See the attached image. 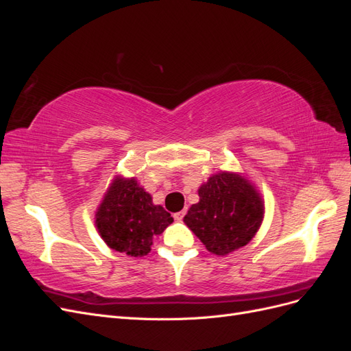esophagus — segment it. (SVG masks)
<instances>
[{"mask_svg": "<svg viewBox=\"0 0 351 351\" xmlns=\"http://www.w3.org/2000/svg\"><path fill=\"white\" fill-rule=\"evenodd\" d=\"M184 215H186V209L180 210V212H177V214H174V219L176 221H182L184 218Z\"/></svg>", "mask_w": 351, "mask_h": 351, "instance_id": "34e87169", "label": "esophagus"}]
</instances>
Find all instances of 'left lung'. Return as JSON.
Wrapping results in <instances>:
<instances>
[{"label":"left lung","mask_w":351,"mask_h":351,"mask_svg":"<svg viewBox=\"0 0 351 351\" xmlns=\"http://www.w3.org/2000/svg\"><path fill=\"white\" fill-rule=\"evenodd\" d=\"M199 204L184 217L186 226L215 254L246 246L263 218V204L253 186L237 174L212 176L199 189Z\"/></svg>","instance_id":"left-lung-1"}]
</instances>
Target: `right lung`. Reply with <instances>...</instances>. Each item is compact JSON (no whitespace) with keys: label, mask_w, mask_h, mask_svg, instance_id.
<instances>
[{"label":"right lung","mask_w":351,"mask_h":351,"mask_svg":"<svg viewBox=\"0 0 351 351\" xmlns=\"http://www.w3.org/2000/svg\"><path fill=\"white\" fill-rule=\"evenodd\" d=\"M173 222L171 214L139 187L134 178H115L97 212V227L108 246L129 256H143Z\"/></svg>","instance_id":"1"}]
</instances>
